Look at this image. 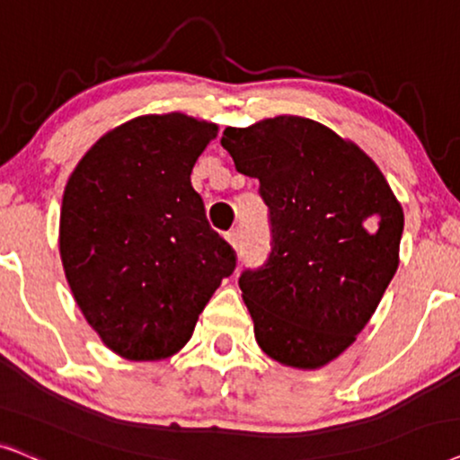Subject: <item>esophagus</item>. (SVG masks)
Masks as SVG:
<instances>
[{
  "label": "esophagus",
  "instance_id": "34e87169",
  "mask_svg": "<svg viewBox=\"0 0 460 460\" xmlns=\"http://www.w3.org/2000/svg\"><path fill=\"white\" fill-rule=\"evenodd\" d=\"M225 240L229 242L231 246H234V248H237V246H240V231H237V229H231V231H226Z\"/></svg>",
  "mask_w": 460,
  "mask_h": 460
}]
</instances>
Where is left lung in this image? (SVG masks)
<instances>
[{
  "mask_svg": "<svg viewBox=\"0 0 460 460\" xmlns=\"http://www.w3.org/2000/svg\"><path fill=\"white\" fill-rule=\"evenodd\" d=\"M237 172L261 182L271 254L240 278L259 347L317 370L351 347L400 265L402 204L353 140L298 115L226 128Z\"/></svg>",
  "mask_w": 460,
  "mask_h": 460,
  "instance_id": "obj_1",
  "label": "left lung"
}]
</instances>
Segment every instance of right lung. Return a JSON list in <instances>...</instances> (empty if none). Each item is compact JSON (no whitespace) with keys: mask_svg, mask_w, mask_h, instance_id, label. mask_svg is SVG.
Returning a JSON list of instances; mask_svg holds the SVG:
<instances>
[{"mask_svg":"<svg viewBox=\"0 0 460 460\" xmlns=\"http://www.w3.org/2000/svg\"><path fill=\"white\" fill-rule=\"evenodd\" d=\"M218 126L138 115L85 151L66 181L58 248L101 341L132 362L179 353L235 254L206 220L191 170Z\"/></svg>","mask_w":460,"mask_h":460,"instance_id":"obj_1","label":"right lung"}]
</instances>
